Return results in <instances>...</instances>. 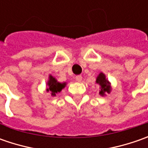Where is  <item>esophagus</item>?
I'll return each instance as SVG.
<instances>
[{
	"mask_svg": "<svg viewBox=\"0 0 148 148\" xmlns=\"http://www.w3.org/2000/svg\"><path fill=\"white\" fill-rule=\"evenodd\" d=\"M75 78H76V81H77V82H81V81L82 80V77L81 75H78V76H77Z\"/></svg>",
	"mask_w": 148,
	"mask_h": 148,
	"instance_id": "1",
	"label": "esophagus"
}]
</instances>
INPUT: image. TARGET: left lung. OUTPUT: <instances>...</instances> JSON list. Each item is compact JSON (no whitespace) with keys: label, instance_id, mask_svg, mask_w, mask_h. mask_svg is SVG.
Masks as SVG:
<instances>
[{"label":"left lung","instance_id":"left-lung-1","mask_svg":"<svg viewBox=\"0 0 148 148\" xmlns=\"http://www.w3.org/2000/svg\"><path fill=\"white\" fill-rule=\"evenodd\" d=\"M96 83H98L100 86V90H99V94L104 95L105 92H110V83L108 82V80H106L105 76L103 73H99V75L97 77L96 79Z\"/></svg>","mask_w":148,"mask_h":148}]
</instances>
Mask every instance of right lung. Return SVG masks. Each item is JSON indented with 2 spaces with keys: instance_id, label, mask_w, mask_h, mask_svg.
Wrapping results in <instances>:
<instances>
[{
  "instance_id": "1",
  "label": "right lung",
  "mask_w": 148,
  "mask_h": 148,
  "mask_svg": "<svg viewBox=\"0 0 148 148\" xmlns=\"http://www.w3.org/2000/svg\"><path fill=\"white\" fill-rule=\"evenodd\" d=\"M48 86H49V88L47 89V91H50L52 95H55L56 93L60 92L62 90V89L66 86V83L62 84V83L58 82L54 77L50 76L49 82H48Z\"/></svg>"
}]
</instances>
